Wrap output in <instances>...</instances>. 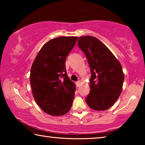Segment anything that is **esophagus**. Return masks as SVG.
I'll list each match as a JSON object with an SVG mask.
<instances>
[{"label": "esophagus", "mask_w": 145, "mask_h": 145, "mask_svg": "<svg viewBox=\"0 0 145 145\" xmlns=\"http://www.w3.org/2000/svg\"><path fill=\"white\" fill-rule=\"evenodd\" d=\"M80 84V80H78V81L76 82V86H77V87H78Z\"/></svg>", "instance_id": "esophagus-1"}]
</instances>
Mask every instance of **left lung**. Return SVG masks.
Instances as JSON below:
<instances>
[{
    "instance_id": "obj_1",
    "label": "left lung",
    "mask_w": 145,
    "mask_h": 145,
    "mask_svg": "<svg viewBox=\"0 0 145 145\" xmlns=\"http://www.w3.org/2000/svg\"><path fill=\"white\" fill-rule=\"evenodd\" d=\"M78 46L87 58L91 73L90 93L86 102L95 111L107 110L121 93L125 77L121 64L101 41L93 36L80 37Z\"/></svg>"
}]
</instances>
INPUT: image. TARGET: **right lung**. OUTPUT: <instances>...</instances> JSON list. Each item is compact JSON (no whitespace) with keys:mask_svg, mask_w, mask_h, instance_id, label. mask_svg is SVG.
Returning <instances> with one entry per match:
<instances>
[{"mask_svg":"<svg viewBox=\"0 0 145 145\" xmlns=\"http://www.w3.org/2000/svg\"><path fill=\"white\" fill-rule=\"evenodd\" d=\"M76 36H61L46 42L32 65L30 83L34 100L51 116L67 114L72 105L75 84L68 77L66 59L77 42Z\"/></svg>","mask_w":145,"mask_h":145,"instance_id":"1","label":"right lung"}]
</instances>
